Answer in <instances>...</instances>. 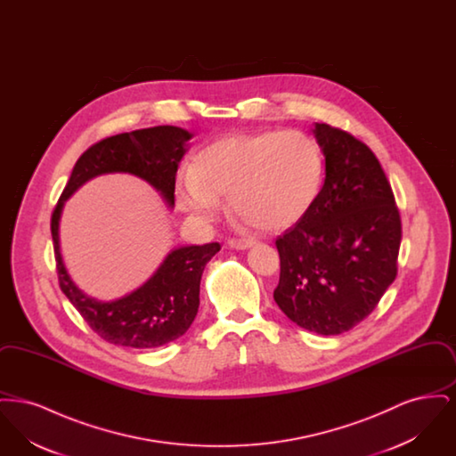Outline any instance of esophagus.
<instances>
[{
    "label": "esophagus",
    "instance_id": "1",
    "mask_svg": "<svg viewBox=\"0 0 456 456\" xmlns=\"http://www.w3.org/2000/svg\"><path fill=\"white\" fill-rule=\"evenodd\" d=\"M227 244H229L232 249H248V248H251L253 244H256V240L253 238L229 239Z\"/></svg>",
    "mask_w": 456,
    "mask_h": 456
}]
</instances>
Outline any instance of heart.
I'll use <instances>...</instances> for the list:
<instances>
[{"mask_svg": "<svg viewBox=\"0 0 456 456\" xmlns=\"http://www.w3.org/2000/svg\"><path fill=\"white\" fill-rule=\"evenodd\" d=\"M325 175L318 142L297 130L231 134L207 145L175 184L177 205L201 220L216 217L220 196L244 224L275 232L313 208Z\"/></svg>", "mask_w": 456, "mask_h": 456, "instance_id": "obj_1", "label": "heart"}]
</instances>
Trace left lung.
Wrapping results in <instances>:
<instances>
[{
    "mask_svg": "<svg viewBox=\"0 0 456 456\" xmlns=\"http://www.w3.org/2000/svg\"><path fill=\"white\" fill-rule=\"evenodd\" d=\"M325 184L313 208L279 236L273 299L304 330L338 335L378 305L396 277L402 220L376 155L350 133L314 125Z\"/></svg>",
    "mask_w": 456,
    "mask_h": 456,
    "instance_id": "8db88e82",
    "label": "left lung"
}]
</instances>
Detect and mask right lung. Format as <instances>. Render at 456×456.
<instances>
[{
    "label": "right lung",
    "instance_id": "right-lung-1",
    "mask_svg": "<svg viewBox=\"0 0 456 456\" xmlns=\"http://www.w3.org/2000/svg\"><path fill=\"white\" fill-rule=\"evenodd\" d=\"M193 134L177 126H153L119 133L97 142L77 160L51 217V234L60 287L88 326L109 344L130 348L166 346L183 337L200 305V281L205 265L220 244L181 246L173 249L152 277L116 301H99L71 281L60 248V218L65 201L88 179L128 173L147 181L174 207L175 173Z\"/></svg>",
    "mask_w": 456,
    "mask_h": 456
}]
</instances>
